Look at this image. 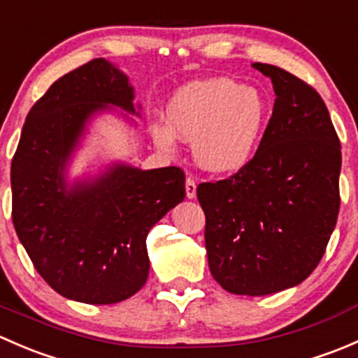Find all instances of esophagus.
<instances>
[{
	"label": "esophagus",
	"mask_w": 358,
	"mask_h": 358,
	"mask_svg": "<svg viewBox=\"0 0 358 358\" xmlns=\"http://www.w3.org/2000/svg\"><path fill=\"white\" fill-rule=\"evenodd\" d=\"M196 189H197V183H196V180L194 178H187L185 180V194H187V197H189V199H194V197H196Z\"/></svg>",
	"instance_id": "34e87169"
}]
</instances>
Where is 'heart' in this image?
<instances>
[{
  "mask_svg": "<svg viewBox=\"0 0 358 358\" xmlns=\"http://www.w3.org/2000/svg\"><path fill=\"white\" fill-rule=\"evenodd\" d=\"M168 124H154L161 149L175 147V135L194 142V157L215 173L237 171L252 157L266 128L268 106L262 93L229 78L190 83L166 109Z\"/></svg>",
  "mask_w": 358,
  "mask_h": 358,
  "instance_id": "obj_1",
  "label": "heart"
}]
</instances>
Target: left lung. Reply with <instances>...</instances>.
Wrapping results in <instances>:
<instances>
[{"label": "left lung", "instance_id": "1", "mask_svg": "<svg viewBox=\"0 0 358 358\" xmlns=\"http://www.w3.org/2000/svg\"><path fill=\"white\" fill-rule=\"evenodd\" d=\"M277 99L258 150L234 175L197 187L211 275L232 294L298 286L326 252L339 213L341 145L315 88L252 64Z\"/></svg>", "mask_w": 358, "mask_h": 358}]
</instances>
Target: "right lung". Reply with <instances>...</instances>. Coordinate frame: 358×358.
<instances>
[{
	"label": "right lung",
	"instance_id": "right-lung-1",
	"mask_svg": "<svg viewBox=\"0 0 358 358\" xmlns=\"http://www.w3.org/2000/svg\"><path fill=\"white\" fill-rule=\"evenodd\" d=\"M133 107L128 78L93 59L57 79L25 117L12 159V220L32 265L52 289L90 305H110L142 289L147 236L185 197L178 166L119 164L67 189L64 168L95 112Z\"/></svg>",
	"mask_w": 358,
	"mask_h": 358
}]
</instances>
